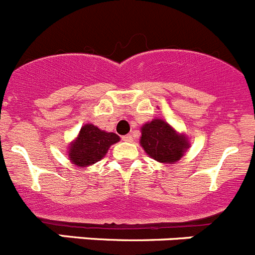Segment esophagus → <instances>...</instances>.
<instances>
[{"label": "esophagus", "mask_w": 255, "mask_h": 255, "mask_svg": "<svg viewBox=\"0 0 255 255\" xmlns=\"http://www.w3.org/2000/svg\"><path fill=\"white\" fill-rule=\"evenodd\" d=\"M124 141H132V135L131 134H128L125 136H123Z\"/></svg>", "instance_id": "34e87169"}]
</instances>
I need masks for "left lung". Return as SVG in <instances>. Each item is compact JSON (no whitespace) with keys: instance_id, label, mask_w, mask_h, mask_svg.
Masks as SVG:
<instances>
[{"instance_id":"left-lung-1","label":"left lung","mask_w":255,"mask_h":255,"mask_svg":"<svg viewBox=\"0 0 255 255\" xmlns=\"http://www.w3.org/2000/svg\"><path fill=\"white\" fill-rule=\"evenodd\" d=\"M140 144L149 156L160 162H176L189 147L186 137L160 119L142 126Z\"/></svg>"}]
</instances>
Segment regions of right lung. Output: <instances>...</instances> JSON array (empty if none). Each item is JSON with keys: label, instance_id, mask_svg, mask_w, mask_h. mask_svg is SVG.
Returning a JSON list of instances; mask_svg holds the SVG:
<instances>
[{"label": "right lung", "instance_id": "add662e5", "mask_svg": "<svg viewBox=\"0 0 255 255\" xmlns=\"http://www.w3.org/2000/svg\"><path fill=\"white\" fill-rule=\"evenodd\" d=\"M119 140L120 137L114 132L103 131L98 126L87 124L82 126L77 139L70 146V160L79 166L95 164L105 156L109 147Z\"/></svg>", "mask_w": 255, "mask_h": 255}]
</instances>
